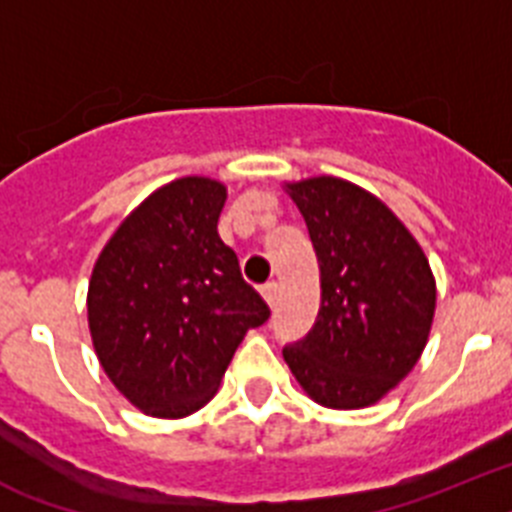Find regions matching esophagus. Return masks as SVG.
Returning a JSON list of instances; mask_svg holds the SVG:
<instances>
[{
	"label": "esophagus",
	"mask_w": 512,
	"mask_h": 512,
	"mask_svg": "<svg viewBox=\"0 0 512 512\" xmlns=\"http://www.w3.org/2000/svg\"><path fill=\"white\" fill-rule=\"evenodd\" d=\"M262 299H265V304L273 309L275 304H278V283H268V286H262Z\"/></svg>",
	"instance_id": "34e87169"
}]
</instances>
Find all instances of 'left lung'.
I'll list each match as a JSON object with an SVG mask.
<instances>
[{"label":"left lung","mask_w":512,"mask_h":512,"mask_svg":"<svg viewBox=\"0 0 512 512\" xmlns=\"http://www.w3.org/2000/svg\"><path fill=\"white\" fill-rule=\"evenodd\" d=\"M283 188L306 221L322 286L317 322L283 358L322 407H371L428 345L435 314L428 257L394 211L355 182L319 175Z\"/></svg>","instance_id":"8db88e82"}]
</instances>
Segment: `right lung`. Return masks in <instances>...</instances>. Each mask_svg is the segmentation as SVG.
Listing matches in <instances>:
<instances>
[{"mask_svg":"<svg viewBox=\"0 0 512 512\" xmlns=\"http://www.w3.org/2000/svg\"><path fill=\"white\" fill-rule=\"evenodd\" d=\"M226 185L188 175L128 213L97 255L87 322L102 371L144 415L177 420L219 391L234 350L270 317L219 237Z\"/></svg>","mask_w":512,"mask_h":512,"instance_id":"obj_1","label":"right lung"}]
</instances>
